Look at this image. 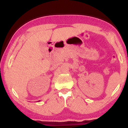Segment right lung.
I'll return each mask as SVG.
<instances>
[{
    "label": "right lung",
    "mask_w": 128,
    "mask_h": 128,
    "mask_svg": "<svg viewBox=\"0 0 128 128\" xmlns=\"http://www.w3.org/2000/svg\"><path fill=\"white\" fill-rule=\"evenodd\" d=\"M39 101H40V100H39Z\"/></svg>",
    "instance_id": "1"
}]
</instances>
